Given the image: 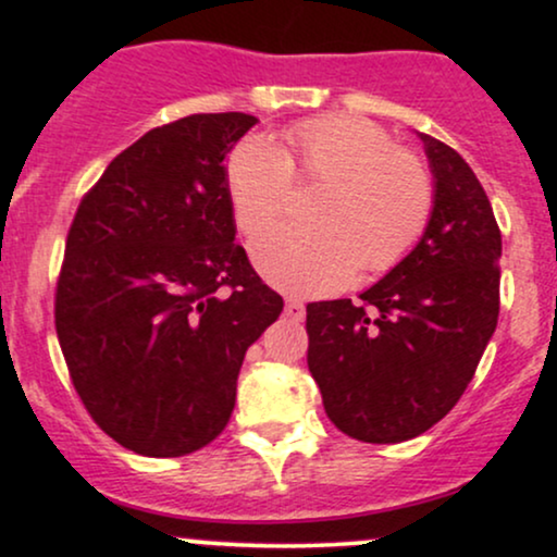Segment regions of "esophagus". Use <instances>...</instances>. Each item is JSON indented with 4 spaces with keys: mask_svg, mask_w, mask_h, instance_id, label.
<instances>
[{
    "mask_svg": "<svg viewBox=\"0 0 557 557\" xmlns=\"http://www.w3.org/2000/svg\"><path fill=\"white\" fill-rule=\"evenodd\" d=\"M285 314L293 319V322H300V319L306 317V306L300 304L298 298H287L285 300Z\"/></svg>",
    "mask_w": 557,
    "mask_h": 557,
    "instance_id": "34e87169",
    "label": "esophagus"
}]
</instances>
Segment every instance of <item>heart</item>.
Listing matches in <instances>:
<instances>
[{
	"mask_svg": "<svg viewBox=\"0 0 557 557\" xmlns=\"http://www.w3.org/2000/svg\"><path fill=\"white\" fill-rule=\"evenodd\" d=\"M324 182L312 202L314 226H273L251 243L259 272L293 296H324L359 267L380 274L400 264L424 238L434 212L426 164L395 149L380 125L354 114L298 123L272 140L248 136L230 151L225 190L243 233L284 208L289 177Z\"/></svg>",
	"mask_w": 557,
	"mask_h": 557,
	"instance_id": "b5f03b06",
	"label": "heart"
}]
</instances>
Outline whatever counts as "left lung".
Returning <instances> with one entry per match:
<instances>
[{
	"instance_id": "obj_1",
	"label": "left lung",
	"mask_w": 557,
	"mask_h": 557,
	"mask_svg": "<svg viewBox=\"0 0 557 557\" xmlns=\"http://www.w3.org/2000/svg\"><path fill=\"white\" fill-rule=\"evenodd\" d=\"M434 177L424 238L380 283L306 306L309 372L337 430L419 437L456 406L500 314V227L466 159L419 133Z\"/></svg>"
}]
</instances>
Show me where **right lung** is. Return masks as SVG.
I'll return each mask as SVG.
<instances>
[{
    "instance_id": "1",
    "label": "right lung",
    "mask_w": 557,
    "mask_h": 557,
    "mask_svg": "<svg viewBox=\"0 0 557 557\" xmlns=\"http://www.w3.org/2000/svg\"><path fill=\"white\" fill-rule=\"evenodd\" d=\"M253 114H190L117 154L65 243L54 324L70 380L114 443L188 456L227 426L248 345L283 298L235 243L225 159Z\"/></svg>"
}]
</instances>
